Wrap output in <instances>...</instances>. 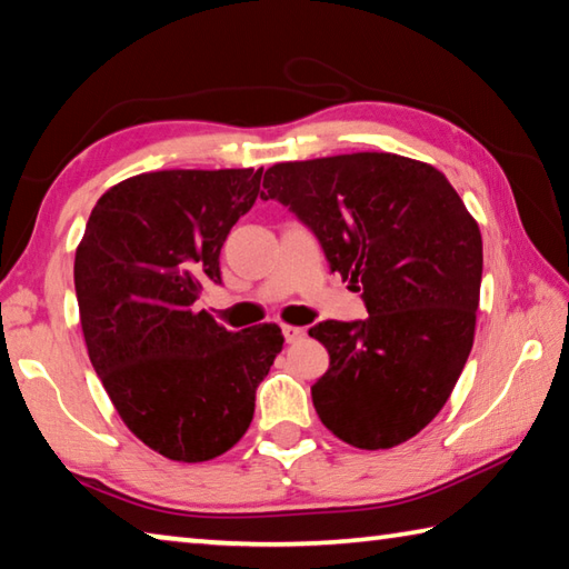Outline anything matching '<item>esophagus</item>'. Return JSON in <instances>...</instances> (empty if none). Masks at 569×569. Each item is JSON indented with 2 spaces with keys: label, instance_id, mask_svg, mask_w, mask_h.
<instances>
[{
  "label": "esophagus",
  "instance_id": "34e87169",
  "mask_svg": "<svg viewBox=\"0 0 569 569\" xmlns=\"http://www.w3.org/2000/svg\"><path fill=\"white\" fill-rule=\"evenodd\" d=\"M281 329H283V336H286V341H288V343H293V341H301L303 336H306V329H301V326L283 323Z\"/></svg>",
  "mask_w": 569,
  "mask_h": 569
}]
</instances>
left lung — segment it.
<instances>
[{"instance_id":"8db88e82","label":"left lung","mask_w":569,"mask_h":569,"mask_svg":"<svg viewBox=\"0 0 569 569\" xmlns=\"http://www.w3.org/2000/svg\"><path fill=\"white\" fill-rule=\"evenodd\" d=\"M263 200L293 210L331 271L361 291L363 321H321L313 383L323 427L359 449L417 437L445 407L475 343L481 233L445 172L393 152L276 162Z\"/></svg>"}]
</instances>
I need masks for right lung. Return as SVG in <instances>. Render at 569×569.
<instances>
[{
	"instance_id": "1",
	"label": "right lung",
	"mask_w": 569,
	"mask_h": 569,
	"mask_svg": "<svg viewBox=\"0 0 569 569\" xmlns=\"http://www.w3.org/2000/svg\"><path fill=\"white\" fill-rule=\"evenodd\" d=\"M263 170H156L94 203L74 253V291L90 361L134 437L198 465L236 447L283 333L228 331L196 311L220 283V248L253 208Z\"/></svg>"
}]
</instances>
